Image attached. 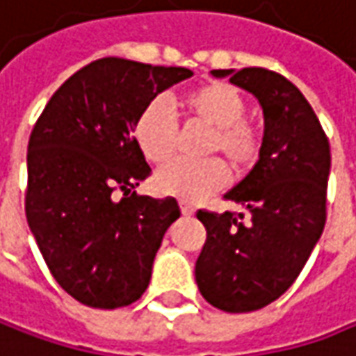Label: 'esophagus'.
I'll use <instances>...</instances> for the list:
<instances>
[{
    "label": "esophagus",
    "mask_w": 356,
    "mask_h": 356,
    "mask_svg": "<svg viewBox=\"0 0 356 356\" xmlns=\"http://www.w3.org/2000/svg\"><path fill=\"white\" fill-rule=\"evenodd\" d=\"M180 211H182V215L184 216L194 215V207H192L191 202H186V200H182V202H180Z\"/></svg>",
    "instance_id": "1"
}]
</instances>
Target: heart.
<instances>
[{"instance_id":"b5f03b06","label":"heart","mask_w":356,"mask_h":356,"mask_svg":"<svg viewBox=\"0 0 356 356\" xmlns=\"http://www.w3.org/2000/svg\"><path fill=\"white\" fill-rule=\"evenodd\" d=\"M182 107L194 123L211 129L207 145L209 156H225L227 164L235 172H247L257 162L261 138L257 129L245 121L247 103L233 85L209 83L198 89L188 90L182 97ZM136 143L147 162H165L178 143V125L164 99H152L136 119L134 125ZM229 182V172L220 160H209L192 164L174 160L156 174V188L182 198L186 202H198Z\"/></svg>"}]
</instances>
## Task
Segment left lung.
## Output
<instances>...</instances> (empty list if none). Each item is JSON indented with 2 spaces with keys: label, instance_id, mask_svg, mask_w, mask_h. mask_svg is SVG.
I'll return each mask as SVG.
<instances>
[{
  "label": "left lung",
  "instance_id": "8db88e82",
  "mask_svg": "<svg viewBox=\"0 0 356 356\" xmlns=\"http://www.w3.org/2000/svg\"><path fill=\"white\" fill-rule=\"evenodd\" d=\"M251 92L264 109L259 160L225 194L243 213L196 216L207 241L194 275L202 298L225 312H253L286 292L326 222L330 145L314 109L286 76L267 68L213 70Z\"/></svg>",
  "mask_w": 356,
  "mask_h": 356
}]
</instances>
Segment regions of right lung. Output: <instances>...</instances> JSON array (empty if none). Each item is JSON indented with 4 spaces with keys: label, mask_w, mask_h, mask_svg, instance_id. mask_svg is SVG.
<instances>
[{
    "label": "right lung",
    "mask_w": 356,
    "mask_h": 356,
    "mask_svg": "<svg viewBox=\"0 0 356 356\" xmlns=\"http://www.w3.org/2000/svg\"><path fill=\"white\" fill-rule=\"evenodd\" d=\"M191 76L182 66L101 58L52 95L32 129L26 218L58 286L85 306H129L149 284L180 207L136 192L152 168L134 125L143 105Z\"/></svg>",
    "instance_id": "add662e5"
}]
</instances>
